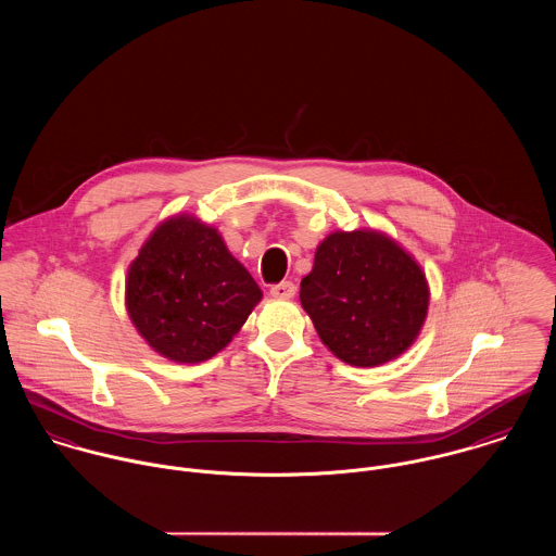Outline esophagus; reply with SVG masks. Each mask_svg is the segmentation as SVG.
Masks as SVG:
<instances>
[{"label":"esophagus","instance_id":"34e87169","mask_svg":"<svg viewBox=\"0 0 556 556\" xmlns=\"http://www.w3.org/2000/svg\"><path fill=\"white\" fill-rule=\"evenodd\" d=\"M295 291H298V287H295L293 282H289V280H285V282H280V285H274V287L269 289L271 298H276V300H291V298L295 295Z\"/></svg>","mask_w":556,"mask_h":556}]
</instances>
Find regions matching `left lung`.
<instances>
[{
	"instance_id": "1",
	"label": "left lung",
	"mask_w": 556,
	"mask_h": 556,
	"mask_svg": "<svg viewBox=\"0 0 556 556\" xmlns=\"http://www.w3.org/2000/svg\"><path fill=\"white\" fill-rule=\"evenodd\" d=\"M300 287L320 342L357 368L396 359L428 315L426 274L394 239L372 229L323 239Z\"/></svg>"
}]
</instances>
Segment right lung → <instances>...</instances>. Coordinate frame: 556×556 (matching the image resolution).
Returning a JSON list of instances; mask_svg holds the SVG:
<instances>
[{
  "label": "right lung",
  "instance_id": "1",
  "mask_svg": "<svg viewBox=\"0 0 556 556\" xmlns=\"http://www.w3.org/2000/svg\"><path fill=\"white\" fill-rule=\"evenodd\" d=\"M263 293L220 233L194 216L164 220L130 263L126 308L162 357L197 364L223 351Z\"/></svg>",
  "mask_w": 556,
  "mask_h": 556
}]
</instances>
